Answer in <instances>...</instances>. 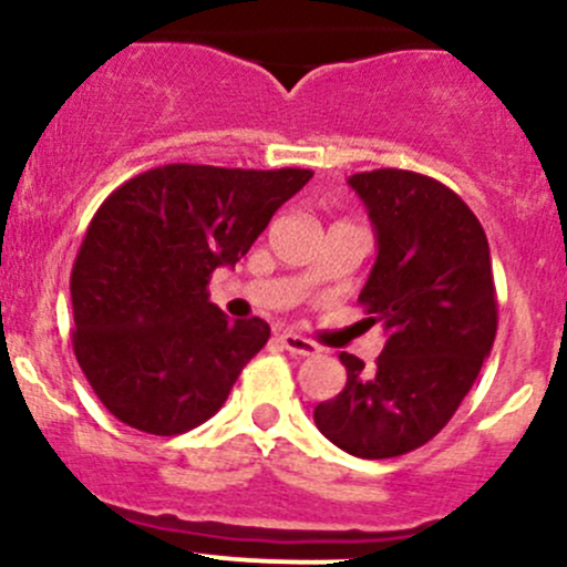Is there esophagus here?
<instances>
[{
    "instance_id": "1",
    "label": "esophagus",
    "mask_w": 567,
    "mask_h": 567,
    "mask_svg": "<svg viewBox=\"0 0 567 567\" xmlns=\"http://www.w3.org/2000/svg\"><path fill=\"white\" fill-rule=\"evenodd\" d=\"M279 342H282L285 351H290L293 357H316V353H320V348L316 346L312 340H307V337L296 334V331H282L279 334Z\"/></svg>"
}]
</instances>
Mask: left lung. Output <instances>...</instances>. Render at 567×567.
I'll list each match as a JSON object with an SVG mask.
<instances>
[{"label":"left lung","instance_id":"obj_1","mask_svg":"<svg viewBox=\"0 0 567 567\" xmlns=\"http://www.w3.org/2000/svg\"><path fill=\"white\" fill-rule=\"evenodd\" d=\"M375 230L359 301L386 346L373 368L340 353L346 390L316 405L318 431L357 458H398L431 442L477 381L496 337L483 225L453 188L409 169L348 177Z\"/></svg>","mask_w":567,"mask_h":567}]
</instances>
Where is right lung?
I'll use <instances>...</instances> for the list:
<instances>
[{"label":"right lung","instance_id":"1","mask_svg":"<svg viewBox=\"0 0 567 567\" xmlns=\"http://www.w3.org/2000/svg\"><path fill=\"white\" fill-rule=\"evenodd\" d=\"M310 169L164 164L114 188L95 210L71 274L73 353L109 414L175 436L221 409L271 337L208 299Z\"/></svg>","mask_w":567,"mask_h":567}]
</instances>
